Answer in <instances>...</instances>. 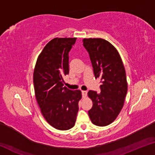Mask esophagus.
Segmentation results:
<instances>
[{
  "instance_id": "esophagus-1",
  "label": "esophagus",
  "mask_w": 155,
  "mask_h": 155,
  "mask_svg": "<svg viewBox=\"0 0 155 155\" xmlns=\"http://www.w3.org/2000/svg\"><path fill=\"white\" fill-rule=\"evenodd\" d=\"M87 95V91H82V96L83 98H85L86 96Z\"/></svg>"
}]
</instances>
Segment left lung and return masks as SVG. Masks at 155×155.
I'll return each mask as SVG.
<instances>
[{"instance_id": "8db88e82", "label": "left lung", "mask_w": 155, "mask_h": 155, "mask_svg": "<svg viewBox=\"0 0 155 155\" xmlns=\"http://www.w3.org/2000/svg\"><path fill=\"white\" fill-rule=\"evenodd\" d=\"M83 42L90 54L95 78L102 83L101 93L88 91L93 102L88 114L94 124L105 127L116 119L124 106L128 90L125 69L119 52L108 41L85 38Z\"/></svg>"}]
</instances>
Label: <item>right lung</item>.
<instances>
[{
  "label": "right lung",
  "instance_id": "add662e5",
  "mask_svg": "<svg viewBox=\"0 0 155 155\" xmlns=\"http://www.w3.org/2000/svg\"><path fill=\"white\" fill-rule=\"evenodd\" d=\"M76 40L52 39L38 56L33 72L35 98L41 114L50 125L61 130L74 126L82 97L80 90L64 86V77L69 73L68 54Z\"/></svg>",
  "mask_w": 155,
  "mask_h": 155
}]
</instances>
